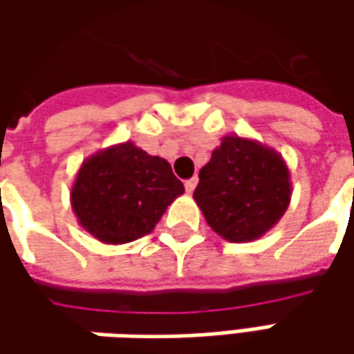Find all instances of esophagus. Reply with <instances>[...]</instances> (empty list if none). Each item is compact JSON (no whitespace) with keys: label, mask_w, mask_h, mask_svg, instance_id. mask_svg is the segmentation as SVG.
<instances>
[{"label":"esophagus","mask_w":354,"mask_h":354,"mask_svg":"<svg viewBox=\"0 0 354 354\" xmlns=\"http://www.w3.org/2000/svg\"><path fill=\"white\" fill-rule=\"evenodd\" d=\"M195 187H197V177H193V179H189V181L185 183V189H187V193H189V195L195 191Z\"/></svg>","instance_id":"obj_1"}]
</instances>
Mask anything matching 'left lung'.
<instances>
[{
    "instance_id": "obj_1",
    "label": "left lung",
    "mask_w": 354,
    "mask_h": 354,
    "mask_svg": "<svg viewBox=\"0 0 354 354\" xmlns=\"http://www.w3.org/2000/svg\"><path fill=\"white\" fill-rule=\"evenodd\" d=\"M207 225L228 242H252L278 225L292 201V175L276 149L228 133L198 171L193 193Z\"/></svg>"
}]
</instances>
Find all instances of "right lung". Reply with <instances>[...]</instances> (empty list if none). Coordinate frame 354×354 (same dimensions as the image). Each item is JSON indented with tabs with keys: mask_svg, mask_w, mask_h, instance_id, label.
Masks as SVG:
<instances>
[{
	"mask_svg": "<svg viewBox=\"0 0 354 354\" xmlns=\"http://www.w3.org/2000/svg\"><path fill=\"white\" fill-rule=\"evenodd\" d=\"M183 193V183L163 157L122 142L82 161L71 189V205L90 236L116 246L149 234Z\"/></svg>",
	"mask_w": 354,
	"mask_h": 354,
	"instance_id": "obj_1",
	"label": "right lung"
}]
</instances>
